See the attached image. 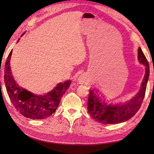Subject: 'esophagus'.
I'll list each match as a JSON object with an SVG mask.
<instances>
[{"mask_svg": "<svg viewBox=\"0 0 154 154\" xmlns=\"http://www.w3.org/2000/svg\"><path fill=\"white\" fill-rule=\"evenodd\" d=\"M78 81H79L80 83H85V82H86V77H85V76H80L79 77V79H78Z\"/></svg>", "mask_w": 154, "mask_h": 154, "instance_id": "34e87169", "label": "esophagus"}]
</instances>
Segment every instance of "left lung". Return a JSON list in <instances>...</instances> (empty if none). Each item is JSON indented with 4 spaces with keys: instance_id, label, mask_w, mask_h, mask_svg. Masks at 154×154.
<instances>
[{
    "instance_id": "left-lung-1",
    "label": "left lung",
    "mask_w": 154,
    "mask_h": 154,
    "mask_svg": "<svg viewBox=\"0 0 154 154\" xmlns=\"http://www.w3.org/2000/svg\"><path fill=\"white\" fill-rule=\"evenodd\" d=\"M138 59L140 63L145 65V73L139 92L131 100L124 103H110L103 98L96 90H90L88 111L96 122L104 124L122 123L132 118L139 111L145 97L149 76V62L140 48L138 49Z\"/></svg>"
}]
</instances>
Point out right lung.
Here are the masks:
<instances>
[{
	"label": "right lung",
	"mask_w": 154,
	"mask_h": 154,
	"mask_svg": "<svg viewBox=\"0 0 154 154\" xmlns=\"http://www.w3.org/2000/svg\"><path fill=\"white\" fill-rule=\"evenodd\" d=\"M12 51L13 49L10 51L5 62L4 75L5 87L10 100L15 109L26 118L32 119L48 118L58 107L62 95L69 88L71 81L68 80L58 83L51 92L44 95L34 94L20 87L12 76L10 67Z\"/></svg>",
	"instance_id": "1"
}]
</instances>
